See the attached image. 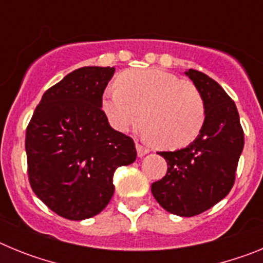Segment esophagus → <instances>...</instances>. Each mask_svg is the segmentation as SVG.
<instances>
[{
  "mask_svg": "<svg viewBox=\"0 0 263 263\" xmlns=\"http://www.w3.org/2000/svg\"><path fill=\"white\" fill-rule=\"evenodd\" d=\"M136 148H137V155H138L139 158H142L143 155L148 154V152H150L147 147H145V146H142L138 142H136Z\"/></svg>",
  "mask_w": 263,
  "mask_h": 263,
  "instance_id": "esophagus-1",
  "label": "esophagus"
}]
</instances>
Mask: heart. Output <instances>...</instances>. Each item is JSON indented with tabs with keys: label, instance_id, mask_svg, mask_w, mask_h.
I'll list each match as a JSON object with an SVG mask.
<instances>
[{
	"label": "heart",
	"instance_id": "1",
	"mask_svg": "<svg viewBox=\"0 0 263 263\" xmlns=\"http://www.w3.org/2000/svg\"><path fill=\"white\" fill-rule=\"evenodd\" d=\"M101 108L109 124L126 132L143 117L142 133L167 150L194 142L203 129L205 105L199 90L159 68L125 71L120 87L109 85Z\"/></svg>",
	"mask_w": 263,
	"mask_h": 263
}]
</instances>
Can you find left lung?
Wrapping results in <instances>:
<instances>
[{
  "mask_svg": "<svg viewBox=\"0 0 263 263\" xmlns=\"http://www.w3.org/2000/svg\"><path fill=\"white\" fill-rule=\"evenodd\" d=\"M205 105L203 129L194 142L158 154L167 162L166 176L152 184L155 200L167 212L191 217L212 208L233 187L243 148V132L233 100L213 79L188 69Z\"/></svg>",
  "mask_w": 263,
  "mask_h": 263,
  "instance_id": "left-lung-1",
  "label": "left lung"
}]
</instances>
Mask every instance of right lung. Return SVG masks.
<instances>
[{
	"instance_id": "add662e5",
	"label": "right lung",
	"mask_w": 263,
	"mask_h": 263,
	"mask_svg": "<svg viewBox=\"0 0 263 263\" xmlns=\"http://www.w3.org/2000/svg\"><path fill=\"white\" fill-rule=\"evenodd\" d=\"M115 67H81L42 96L26 130L32 191L68 220L93 217L115 194L117 167L137 158L133 139L109 125L101 109Z\"/></svg>"
}]
</instances>
